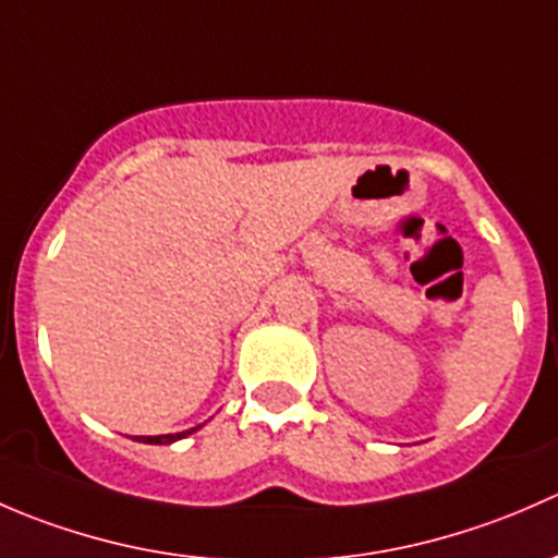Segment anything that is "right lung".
<instances>
[{
  "label": "right lung",
  "instance_id": "obj_1",
  "mask_svg": "<svg viewBox=\"0 0 558 558\" xmlns=\"http://www.w3.org/2000/svg\"><path fill=\"white\" fill-rule=\"evenodd\" d=\"M202 426V424H199ZM199 426H191V429H185V432H178V435H156V437H137V442H148V446H170V442H174V440H183V437H189V435H194L196 429H199Z\"/></svg>",
  "mask_w": 558,
  "mask_h": 558
}]
</instances>
